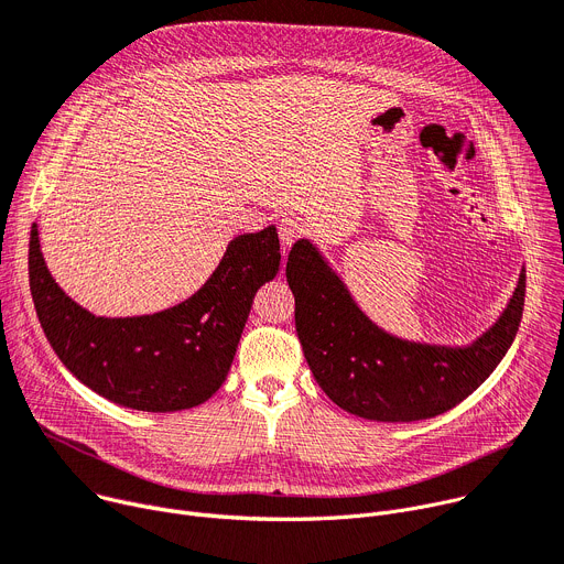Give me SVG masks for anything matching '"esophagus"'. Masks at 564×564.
<instances>
[{
  "label": "esophagus",
  "instance_id": "esophagus-1",
  "mask_svg": "<svg viewBox=\"0 0 564 564\" xmlns=\"http://www.w3.org/2000/svg\"><path fill=\"white\" fill-rule=\"evenodd\" d=\"M301 234H303V223L299 218L288 216V218L279 220V236L285 247H290L296 238H301Z\"/></svg>",
  "mask_w": 564,
  "mask_h": 564
}]
</instances>
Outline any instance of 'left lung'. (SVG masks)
<instances>
[{"label": "left lung", "instance_id": "left-lung-1", "mask_svg": "<svg viewBox=\"0 0 564 564\" xmlns=\"http://www.w3.org/2000/svg\"><path fill=\"white\" fill-rule=\"evenodd\" d=\"M285 276L317 384L344 412L380 423L432 419L466 400L513 344L527 292L522 268L497 322L466 346H445L409 341L373 324L308 238L292 245Z\"/></svg>", "mask_w": 564, "mask_h": 564}]
</instances>
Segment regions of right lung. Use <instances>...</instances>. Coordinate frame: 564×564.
Here are the masks:
<instances>
[{"mask_svg":"<svg viewBox=\"0 0 564 564\" xmlns=\"http://www.w3.org/2000/svg\"><path fill=\"white\" fill-rule=\"evenodd\" d=\"M37 225L29 240V283L40 326L61 362L91 391L139 412H180L225 382L253 294L281 265L276 227L236 236L193 296L141 317H96L46 270Z\"/></svg>","mask_w":564,"mask_h":564,"instance_id":"add662e5","label":"right lung"}]
</instances>
